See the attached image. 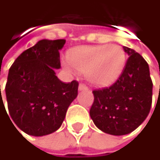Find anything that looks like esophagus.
<instances>
[{
  "instance_id": "1",
  "label": "esophagus",
  "mask_w": 160,
  "mask_h": 160,
  "mask_svg": "<svg viewBox=\"0 0 160 160\" xmlns=\"http://www.w3.org/2000/svg\"><path fill=\"white\" fill-rule=\"evenodd\" d=\"M85 90H88V87L85 84L81 83L78 85V91H85Z\"/></svg>"
}]
</instances>
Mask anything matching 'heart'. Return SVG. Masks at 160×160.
<instances>
[{
    "instance_id": "1",
    "label": "heart",
    "mask_w": 160,
    "mask_h": 160,
    "mask_svg": "<svg viewBox=\"0 0 160 160\" xmlns=\"http://www.w3.org/2000/svg\"><path fill=\"white\" fill-rule=\"evenodd\" d=\"M63 65L69 71L84 72L87 81L96 86H109L121 77L127 54L118 45L78 46L67 53Z\"/></svg>"
}]
</instances>
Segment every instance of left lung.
<instances>
[{
	"mask_svg": "<svg viewBox=\"0 0 160 160\" xmlns=\"http://www.w3.org/2000/svg\"><path fill=\"white\" fill-rule=\"evenodd\" d=\"M123 48L128 59L121 77L111 87L93 91L95 100L90 110L97 128L115 136L135 130L146 119L152 105L148 63L134 49Z\"/></svg>",
	"mask_w": 160,
	"mask_h": 160,
	"instance_id": "obj_1",
	"label": "left lung"
}]
</instances>
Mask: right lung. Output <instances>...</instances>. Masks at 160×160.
I'll use <instances>...</instances> for the list:
<instances>
[{
    "label": "right lung",
    "mask_w": 160,
    "mask_h": 160,
    "mask_svg": "<svg viewBox=\"0 0 160 160\" xmlns=\"http://www.w3.org/2000/svg\"><path fill=\"white\" fill-rule=\"evenodd\" d=\"M64 43V39H42L23 51L9 69L5 86L9 114L28 135L39 137L56 131L78 96V82L64 83L55 73L61 68L59 50ZM0 100L3 104L2 97Z\"/></svg>",
    "instance_id": "add662e5"
}]
</instances>
